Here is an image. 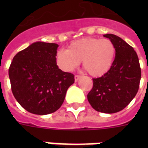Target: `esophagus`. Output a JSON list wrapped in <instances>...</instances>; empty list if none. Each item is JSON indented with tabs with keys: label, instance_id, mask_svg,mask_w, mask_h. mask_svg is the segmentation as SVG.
<instances>
[{
	"label": "esophagus",
	"instance_id": "obj_1",
	"mask_svg": "<svg viewBox=\"0 0 148 148\" xmlns=\"http://www.w3.org/2000/svg\"><path fill=\"white\" fill-rule=\"evenodd\" d=\"M81 75H77V74H76V75L74 76V80H75V81H77L79 79L81 78Z\"/></svg>",
	"mask_w": 148,
	"mask_h": 148
}]
</instances>
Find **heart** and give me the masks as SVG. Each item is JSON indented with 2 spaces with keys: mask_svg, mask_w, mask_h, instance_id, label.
<instances>
[{
  "mask_svg": "<svg viewBox=\"0 0 148 148\" xmlns=\"http://www.w3.org/2000/svg\"><path fill=\"white\" fill-rule=\"evenodd\" d=\"M116 48L109 39L84 38L70 44L68 50L60 49L55 56L57 65L70 72L82 60L84 69L93 77H101L110 69L114 60Z\"/></svg>",
  "mask_w": 148,
  "mask_h": 148,
  "instance_id": "heart-1",
  "label": "heart"
}]
</instances>
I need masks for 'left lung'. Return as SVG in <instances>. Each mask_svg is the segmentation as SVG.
Here are the masks:
<instances>
[{
	"label": "left lung",
	"mask_w": 148,
	"mask_h": 148,
	"mask_svg": "<svg viewBox=\"0 0 148 148\" xmlns=\"http://www.w3.org/2000/svg\"><path fill=\"white\" fill-rule=\"evenodd\" d=\"M115 46V58L110 69L101 77L93 79L88 100L95 110L113 114L123 110L135 97L139 89L141 70L138 54L119 37L108 34Z\"/></svg>",
	"instance_id": "8db88e82"
}]
</instances>
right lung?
Segmentation results:
<instances>
[{
    "instance_id": "right-lung-1",
    "label": "right lung",
    "mask_w": 148,
    "mask_h": 148,
    "mask_svg": "<svg viewBox=\"0 0 148 148\" xmlns=\"http://www.w3.org/2000/svg\"><path fill=\"white\" fill-rule=\"evenodd\" d=\"M58 45L35 42L14 57L8 74L11 90L22 108L34 114L55 112L62 105L74 75L58 68Z\"/></svg>"
}]
</instances>
